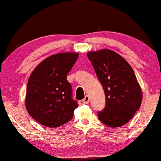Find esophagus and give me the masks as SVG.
Listing matches in <instances>:
<instances>
[{
    "instance_id": "obj_1",
    "label": "esophagus",
    "mask_w": 161,
    "mask_h": 161,
    "mask_svg": "<svg viewBox=\"0 0 161 161\" xmlns=\"http://www.w3.org/2000/svg\"><path fill=\"white\" fill-rule=\"evenodd\" d=\"M82 102H83V103H85V104H87L88 103L90 102V97L88 96H86L85 97V98H84L82 100Z\"/></svg>"
}]
</instances>
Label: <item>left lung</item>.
Segmentation results:
<instances>
[{"mask_svg": "<svg viewBox=\"0 0 161 161\" xmlns=\"http://www.w3.org/2000/svg\"><path fill=\"white\" fill-rule=\"evenodd\" d=\"M87 58L106 96L105 108L98 112V119L111 128L125 125L142 101L141 87L133 69L122 56L110 49L89 52Z\"/></svg>", "mask_w": 161, "mask_h": 161, "instance_id": "left-lung-1", "label": "left lung"}]
</instances>
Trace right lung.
<instances>
[{
  "mask_svg": "<svg viewBox=\"0 0 161 161\" xmlns=\"http://www.w3.org/2000/svg\"><path fill=\"white\" fill-rule=\"evenodd\" d=\"M78 58V53L56 54L43 60L31 74L25 106L42 125L58 128L73 118L78 103L72 98L71 85L66 76Z\"/></svg>",
  "mask_w": 161,
  "mask_h": 161,
  "instance_id": "obj_1",
  "label": "right lung"
}]
</instances>
